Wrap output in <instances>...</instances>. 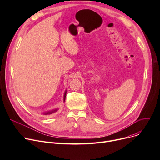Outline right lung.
I'll use <instances>...</instances> for the list:
<instances>
[{"label":"right lung","instance_id":"add662e5","mask_svg":"<svg viewBox=\"0 0 160 160\" xmlns=\"http://www.w3.org/2000/svg\"><path fill=\"white\" fill-rule=\"evenodd\" d=\"M66 93H67V91H65V93H64V97H63V101H65V100ZM58 108H56V109H54V110H50V111H48V112H44V113H43V115H52V114H53V113H54L57 112H58Z\"/></svg>","mask_w":160,"mask_h":160}]
</instances>
